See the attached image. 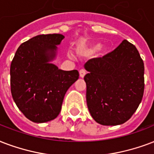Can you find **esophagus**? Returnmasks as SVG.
Instances as JSON below:
<instances>
[{
    "label": "esophagus",
    "instance_id": "esophagus-1",
    "mask_svg": "<svg viewBox=\"0 0 154 154\" xmlns=\"http://www.w3.org/2000/svg\"><path fill=\"white\" fill-rule=\"evenodd\" d=\"M79 74H80V77H85V75L86 74V71H85L84 69H82L79 71Z\"/></svg>",
    "mask_w": 154,
    "mask_h": 154
}]
</instances>
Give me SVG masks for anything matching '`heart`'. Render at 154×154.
<instances>
[{
    "instance_id": "obj_1",
    "label": "heart",
    "mask_w": 154,
    "mask_h": 154,
    "mask_svg": "<svg viewBox=\"0 0 154 154\" xmlns=\"http://www.w3.org/2000/svg\"><path fill=\"white\" fill-rule=\"evenodd\" d=\"M99 48H100V45H99V44H96V45H94L93 47L92 50L93 51H95V50H98Z\"/></svg>"
}]
</instances>
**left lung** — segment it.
<instances>
[{
	"mask_svg": "<svg viewBox=\"0 0 154 154\" xmlns=\"http://www.w3.org/2000/svg\"><path fill=\"white\" fill-rule=\"evenodd\" d=\"M86 102L90 115L102 125L128 121L138 108L145 89V66L139 51L124 39L103 58L85 64Z\"/></svg>",
	"mask_w": 154,
	"mask_h": 154,
	"instance_id": "obj_1",
	"label": "left lung"
}]
</instances>
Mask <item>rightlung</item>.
<instances>
[{
	"mask_svg": "<svg viewBox=\"0 0 154 154\" xmlns=\"http://www.w3.org/2000/svg\"><path fill=\"white\" fill-rule=\"evenodd\" d=\"M60 34L39 35L22 43L10 65L12 97L32 122L56 119L69 88L79 78L77 70L64 71L49 61L64 38Z\"/></svg>",
	"mask_w": 154,
	"mask_h": 154,
	"instance_id": "add662e5",
	"label": "right lung"
}]
</instances>
